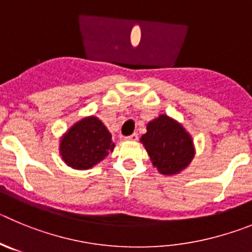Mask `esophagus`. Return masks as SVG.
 Instances as JSON below:
<instances>
[{
  "label": "esophagus",
  "mask_w": 252,
  "mask_h": 252,
  "mask_svg": "<svg viewBox=\"0 0 252 252\" xmlns=\"http://www.w3.org/2000/svg\"><path fill=\"white\" fill-rule=\"evenodd\" d=\"M124 140H126V141H136V140H137L138 138V135L137 133H132V135H130V136H124Z\"/></svg>",
  "instance_id": "1"
}]
</instances>
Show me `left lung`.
<instances>
[{"mask_svg":"<svg viewBox=\"0 0 252 252\" xmlns=\"http://www.w3.org/2000/svg\"><path fill=\"white\" fill-rule=\"evenodd\" d=\"M141 142L155 167L163 175L177 174L193 158L190 135L166 115L147 125V132L141 137Z\"/></svg>","mask_w":252,"mask_h":252,"instance_id":"8db88e82","label":"left lung"}]
</instances>
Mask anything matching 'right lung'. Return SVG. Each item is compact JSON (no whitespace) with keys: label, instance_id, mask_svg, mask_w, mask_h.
I'll return each mask as SVG.
<instances>
[{"label":"right lung","instance_id":"1","mask_svg":"<svg viewBox=\"0 0 252 252\" xmlns=\"http://www.w3.org/2000/svg\"><path fill=\"white\" fill-rule=\"evenodd\" d=\"M111 137L97 117H86L73 125L62 137L60 146L62 158L72 168L87 170L114 151L115 144Z\"/></svg>","mask_w":252,"mask_h":252}]
</instances>
